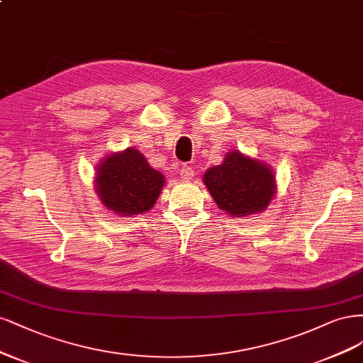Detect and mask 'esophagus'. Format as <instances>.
<instances>
[{
	"mask_svg": "<svg viewBox=\"0 0 363 363\" xmlns=\"http://www.w3.org/2000/svg\"><path fill=\"white\" fill-rule=\"evenodd\" d=\"M179 174H181V179L182 181H190L194 177V169L190 167V166H182L179 169Z\"/></svg>",
	"mask_w": 363,
	"mask_h": 363,
	"instance_id": "obj_1",
	"label": "esophagus"
}]
</instances>
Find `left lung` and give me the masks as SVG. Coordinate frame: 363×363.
<instances>
[{
    "label": "left lung",
    "instance_id": "1",
    "mask_svg": "<svg viewBox=\"0 0 363 363\" xmlns=\"http://www.w3.org/2000/svg\"><path fill=\"white\" fill-rule=\"evenodd\" d=\"M203 182L218 208L232 217L261 213L276 191L273 172L235 150L229 152L223 164L209 169Z\"/></svg>",
    "mask_w": 363,
    "mask_h": 363
}]
</instances>
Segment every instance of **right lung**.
Here are the masks:
<instances>
[{"instance_id": "right-lung-1", "label": "right lung", "mask_w": 363, "mask_h": 363, "mask_svg": "<svg viewBox=\"0 0 363 363\" xmlns=\"http://www.w3.org/2000/svg\"><path fill=\"white\" fill-rule=\"evenodd\" d=\"M164 177L135 149H126L101 162L96 190L105 208L121 216L142 214L154 206Z\"/></svg>"}]
</instances>
